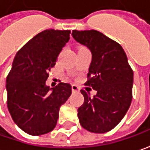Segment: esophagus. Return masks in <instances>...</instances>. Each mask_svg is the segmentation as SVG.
I'll list each match as a JSON object with an SVG mask.
<instances>
[{
    "mask_svg": "<svg viewBox=\"0 0 150 150\" xmlns=\"http://www.w3.org/2000/svg\"><path fill=\"white\" fill-rule=\"evenodd\" d=\"M71 89H72V91L73 92H78V91H80V88H79V86L76 85H73L71 86Z\"/></svg>",
    "mask_w": 150,
    "mask_h": 150,
    "instance_id": "34e87169",
    "label": "esophagus"
}]
</instances>
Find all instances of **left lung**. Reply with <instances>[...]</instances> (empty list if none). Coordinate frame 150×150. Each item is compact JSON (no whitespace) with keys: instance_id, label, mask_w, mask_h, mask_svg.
I'll use <instances>...</instances> for the list:
<instances>
[{"instance_id":"8db88e82","label":"left lung","mask_w":150,"mask_h":150,"mask_svg":"<svg viewBox=\"0 0 150 150\" xmlns=\"http://www.w3.org/2000/svg\"><path fill=\"white\" fill-rule=\"evenodd\" d=\"M74 39L92 53L86 86L97 91L91 98L81 90L84 104L78 109L81 126L92 133H106L121 121L132 101L134 73L122 46L96 30L72 31Z\"/></svg>"}]
</instances>
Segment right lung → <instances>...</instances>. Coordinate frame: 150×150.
Returning <instances> with one entry per match:
<instances>
[{
  "instance_id": "add662e5",
  "label": "right lung",
  "mask_w": 150,
  "mask_h": 150,
  "mask_svg": "<svg viewBox=\"0 0 150 150\" xmlns=\"http://www.w3.org/2000/svg\"><path fill=\"white\" fill-rule=\"evenodd\" d=\"M70 30H45L19 50L6 77L7 108L14 122L30 135L53 130L60 106L71 95V85H45L49 71L70 40Z\"/></svg>"
}]
</instances>
